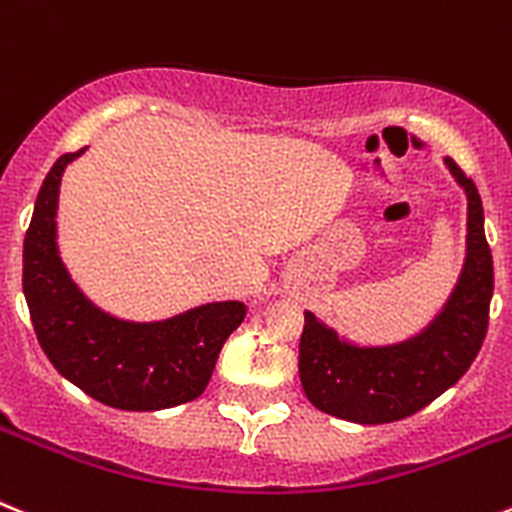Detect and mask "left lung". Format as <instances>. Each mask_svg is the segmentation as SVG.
I'll return each instance as SVG.
<instances>
[{"instance_id":"obj_1","label":"left lung","mask_w":512,"mask_h":512,"mask_svg":"<svg viewBox=\"0 0 512 512\" xmlns=\"http://www.w3.org/2000/svg\"><path fill=\"white\" fill-rule=\"evenodd\" d=\"M467 194V256L459 282L420 333L390 346H359L305 310L300 382L307 400L333 418L361 425L395 423L431 405L472 366L487 333L492 300V253L485 210L472 179L443 158Z\"/></svg>"}]
</instances>
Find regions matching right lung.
<instances>
[{
  "label": "right lung",
  "instance_id": "1",
  "mask_svg": "<svg viewBox=\"0 0 512 512\" xmlns=\"http://www.w3.org/2000/svg\"><path fill=\"white\" fill-rule=\"evenodd\" d=\"M63 153L45 176L22 248V289L35 336L61 377L117 410H164L205 392L220 348L246 318L243 302H207L174 318L133 323L94 305L63 266L56 243Z\"/></svg>",
  "mask_w": 512,
  "mask_h": 512
}]
</instances>
